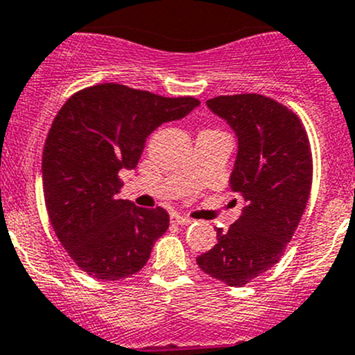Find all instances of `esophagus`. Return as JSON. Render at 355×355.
Listing matches in <instances>:
<instances>
[{"label":"esophagus","instance_id":"obj_1","mask_svg":"<svg viewBox=\"0 0 355 355\" xmlns=\"http://www.w3.org/2000/svg\"><path fill=\"white\" fill-rule=\"evenodd\" d=\"M171 221L177 225H191L194 220H191V218L187 216H182V214H173V216H171Z\"/></svg>","mask_w":355,"mask_h":355}]
</instances>
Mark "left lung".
<instances>
[{
    "label": "left lung",
    "mask_w": 355,
    "mask_h": 355,
    "mask_svg": "<svg viewBox=\"0 0 355 355\" xmlns=\"http://www.w3.org/2000/svg\"><path fill=\"white\" fill-rule=\"evenodd\" d=\"M206 105L237 137L230 187L244 207L228 230L216 228L218 244L196 261L209 277L242 287L284 256L309 199L313 156L299 116L275 99L218 96Z\"/></svg>",
    "instance_id": "8db88e82"
}]
</instances>
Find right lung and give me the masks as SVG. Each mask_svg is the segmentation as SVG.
I'll return each instance as SVG.
<instances>
[{
    "mask_svg": "<svg viewBox=\"0 0 355 355\" xmlns=\"http://www.w3.org/2000/svg\"><path fill=\"white\" fill-rule=\"evenodd\" d=\"M199 105L191 96L99 84L75 92L58 111L42 151L46 209L58 241L87 275L116 282L146 266L170 216L118 198V171L137 166L159 125Z\"/></svg>",
    "mask_w": 355,
    "mask_h": 355,
    "instance_id": "1",
    "label": "right lung"
}]
</instances>
